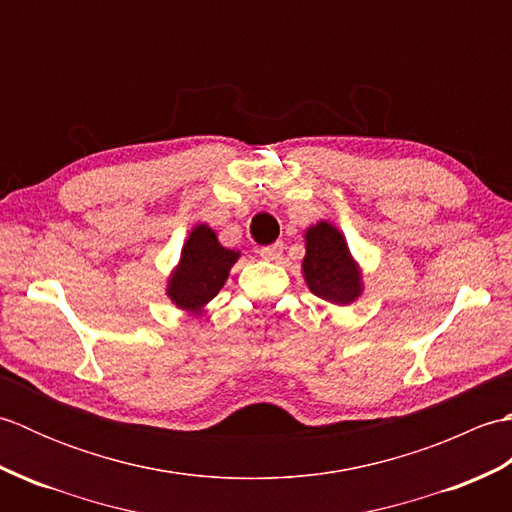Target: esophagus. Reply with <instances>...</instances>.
<instances>
[{"instance_id": "esophagus-1", "label": "esophagus", "mask_w": 512, "mask_h": 512, "mask_svg": "<svg viewBox=\"0 0 512 512\" xmlns=\"http://www.w3.org/2000/svg\"><path fill=\"white\" fill-rule=\"evenodd\" d=\"M259 255H262L264 259H268V262H277V259H281V255H284V244L275 242V244H270V246H264L262 250H259Z\"/></svg>"}]
</instances>
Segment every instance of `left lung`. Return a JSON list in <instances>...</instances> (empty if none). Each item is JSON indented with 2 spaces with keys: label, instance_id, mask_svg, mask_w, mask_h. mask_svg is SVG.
Returning <instances> with one entry per match:
<instances>
[{
  "label": "left lung",
  "instance_id": "8db88e82",
  "mask_svg": "<svg viewBox=\"0 0 512 512\" xmlns=\"http://www.w3.org/2000/svg\"><path fill=\"white\" fill-rule=\"evenodd\" d=\"M303 239H306V257L301 270L312 295L332 306H350L363 295L361 266L352 257L339 228L321 220L308 226Z\"/></svg>",
  "mask_w": 512,
  "mask_h": 512
}]
</instances>
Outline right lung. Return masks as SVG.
<instances>
[{"mask_svg":"<svg viewBox=\"0 0 512 512\" xmlns=\"http://www.w3.org/2000/svg\"><path fill=\"white\" fill-rule=\"evenodd\" d=\"M239 250L226 248L209 224H195L180 250V262L167 279V297L176 308L198 314L222 290Z\"/></svg>","mask_w":512,"mask_h":512,"instance_id":"right-lung-1","label":"right lung"}]
</instances>
